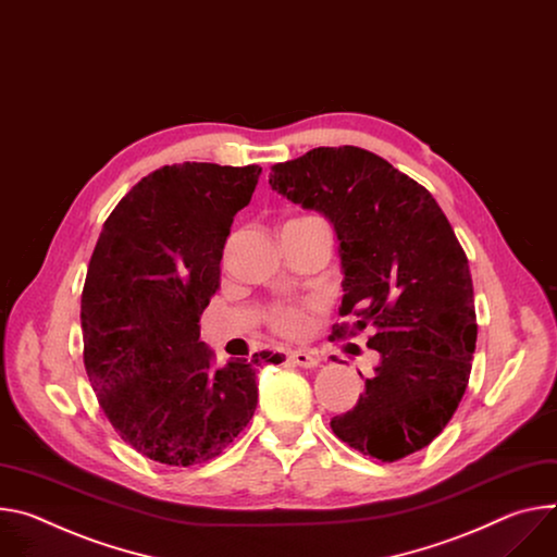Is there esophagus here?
I'll use <instances>...</instances> for the list:
<instances>
[{"instance_id":"obj_1","label":"esophagus","mask_w":557,"mask_h":557,"mask_svg":"<svg viewBox=\"0 0 557 557\" xmlns=\"http://www.w3.org/2000/svg\"><path fill=\"white\" fill-rule=\"evenodd\" d=\"M288 360L293 362V364H297V367H305V369H313V367H318V358L313 356V352H307V350H290L288 352Z\"/></svg>"}]
</instances>
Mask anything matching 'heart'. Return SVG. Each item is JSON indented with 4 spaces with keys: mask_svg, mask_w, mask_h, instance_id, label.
Here are the masks:
<instances>
[{
    "mask_svg": "<svg viewBox=\"0 0 557 557\" xmlns=\"http://www.w3.org/2000/svg\"><path fill=\"white\" fill-rule=\"evenodd\" d=\"M320 301H301V305H273L264 313L271 331L284 337H305L313 326V315L320 311Z\"/></svg>",
    "mask_w": 557,
    "mask_h": 557,
    "instance_id": "obj_1",
    "label": "heart"
}]
</instances>
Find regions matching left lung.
I'll return each mask as SVG.
<instances>
[{
    "mask_svg": "<svg viewBox=\"0 0 557 557\" xmlns=\"http://www.w3.org/2000/svg\"><path fill=\"white\" fill-rule=\"evenodd\" d=\"M269 184L324 213L339 239L344 297L329 339L373 331L382 356L333 433L397 462L429 446L458 411L478 339L467 252L433 195L358 146H320L271 166ZM364 380V377H362Z\"/></svg>",
    "mask_w": 557,
    "mask_h": 557,
    "instance_id": "left-lung-1",
    "label": "left lung"
}]
</instances>
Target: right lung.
Wrapping results in <instances>:
<instances>
[{
  "label": "right lung",
  "mask_w": 557,
  "mask_h": 557,
  "mask_svg": "<svg viewBox=\"0 0 557 557\" xmlns=\"http://www.w3.org/2000/svg\"><path fill=\"white\" fill-rule=\"evenodd\" d=\"M262 169L184 162L141 177L113 209L82 290L84 367L104 416L144 458L213 460L258 407L256 367H211L199 318L220 288L231 224Z\"/></svg>",
  "instance_id": "right-lung-1"
}]
</instances>
